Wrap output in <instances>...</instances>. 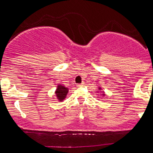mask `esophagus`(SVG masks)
<instances>
[{"label": "esophagus", "instance_id": "34e87169", "mask_svg": "<svg viewBox=\"0 0 153 153\" xmlns=\"http://www.w3.org/2000/svg\"><path fill=\"white\" fill-rule=\"evenodd\" d=\"M84 85H85V83H81V84H78V85H77V87H82V86H84Z\"/></svg>", "mask_w": 153, "mask_h": 153}]
</instances>
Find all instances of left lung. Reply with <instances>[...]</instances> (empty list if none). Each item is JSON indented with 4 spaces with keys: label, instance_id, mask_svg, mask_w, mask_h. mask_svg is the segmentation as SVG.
Segmentation results:
<instances>
[{
    "label": "left lung",
    "instance_id": "obj_1",
    "mask_svg": "<svg viewBox=\"0 0 153 153\" xmlns=\"http://www.w3.org/2000/svg\"><path fill=\"white\" fill-rule=\"evenodd\" d=\"M100 89H101V88H99V90H100ZM102 95H105V94H102Z\"/></svg>",
    "mask_w": 153,
    "mask_h": 153
}]
</instances>
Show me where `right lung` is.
Listing matches in <instances>:
<instances>
[{
  "label": "right lung",
  "mask_w": 153,
  "mask_h": 153,
  "mask_svg": "<svg viewBox=\"0 0 153 153\" xmlns=\"http://www.w3.org/2000/svg\"><path fill=\"white\" fill-rule=\"evenodd\" d=\"M68 92V89L62 85H59L57 86V89L56 90V95L57 99L59 100V102H62L66 97L67 94Z\"/></svg>",
  "instance_id": "add662e5"
}]
</instances>
